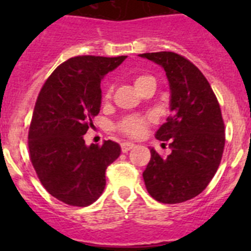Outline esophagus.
<instances>
[{"label":"esophagus","instance_id":"1","mask_svg":"<svg viewBox=\"0 0 251 251\" xmlns=\"http://www.w3.org/2000/svg\"><path fill=\"white\" fill-rule=\"evenodd\" d=\"M134 147V145L133 143H129V142H124V143H122L121 145V148H122V152H128V151H130L132 148Z\"/></svg>","mask_w":251,"mask_h":251}]
</instances>
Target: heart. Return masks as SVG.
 <instances>
[{"label": "heart", "instance_id": "heart-1", "mask_svg": "<svg viewBox=\"0 0 251 251\" xmlns=\"http://www.w3.org/2000/svg\"><path fill=\"white\" fill-rule=\"evenodd\" d=\"M148 79H151V76H148V75H138V76L134 77V85H136V88H138L143 81L148 80ZM109 97L110 89H106L104 93V98L108 99ZM152 123H154V117L152 114L128 115L117 124V129L124 136L130 137V138H139L145 134L147 128Z\"/></svg>", "mask_w": 251, "mask_h": 251}]
</instances>
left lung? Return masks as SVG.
I'll return each instance as SVG.
<instances>
[{
  "label": "left lung",
  "instance_id": "8db88e82",
  "mask_svg": "<svg viewBox=\"0 0 251 251\" xmlns=\"http://www.w3.org/2000/svg\"><path fill=\"white\" fill-rule=\"evenodd\" d=\"M139 56L165 69L172 110L156 133L159 141H170L172 153L161 156L152 148L143 179L154 200L185 202L207 187L220 166L225 147L220 104L200 69L182 55L159 51Z\"/></svg>",
  "mask_w": 251,
  "mask_h": 251
}]
</instances>
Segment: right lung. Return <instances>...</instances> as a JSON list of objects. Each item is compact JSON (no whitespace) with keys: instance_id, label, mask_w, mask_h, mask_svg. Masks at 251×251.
I'll return each instance as SVG.
<instances>
[{"instance_id":"1","label":"right lung","mask_w":251,"mask_h":251,"mask_svg":"<svg viewBox=\"0 0 251 251\" xmlns=\"http://www.w3.org/2000/svg\"><path fill=\"white\" fill-rule=\"evenodd\" d=\"M127 56L70 57L46 79L28 128V156L46 191L61 202L85 207L105 187V170L121 154L113 141L85 146L101 103L100 81Z\"/></svg>"}]
</instances>
